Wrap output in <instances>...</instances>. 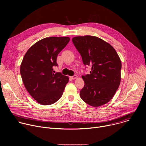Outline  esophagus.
Here are the masks:
<instances>
[{"label": "esophagus", "mask_w": 146, "mask_h": 146, "mask_svg": "<svg viewBox=\"0 0 146 146\" xmlns=\"http://www.w3.org/2000/svg\"><path fill=\"white\" fill-rule=\"evenodd\" d=\"M70 77H71V78H72V79H75V78H77V76L74 75V76Z\"/></svg>", "instance_id": "obj_1"}]
</instances>
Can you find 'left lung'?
<instances>
[{
  "instance_id": "left-lung-1",
  "label": "left lung",
  "mask_w": 146,
  "mask_h": 146,
  "mask_svg": "<svg viewBox=\"0 0 146 146\" xmlns=\"http://www.w3.org/2000/svg\"><path fill=\"white\" fill-rule=\"evenodd\" d=\"M73 43L90 74L82 76L85 85L80 92L88 105L98 107L109 102L120 84L121 62L115 49L102 39L92 36H77Z\"/></svg>"
}]
</instances>
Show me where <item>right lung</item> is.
<instances>
[{"instance_id": "add662e5", "label": "right lung", "mask_w": 146, "mask_h": 146, "mask_svg": "<svg viewBox=\"0 0 146 146\" xmlns=\"http://www.w3.org/2000/svg\"><path fill=\"white\" fill-rule=\"evenodd\" d=\"M69 37H50L39 40L25 54L20 73L32 97L43 105L58 101L63 94L69 77L54 73L58 54L69 43Z\"/></svg>"}]
</instances>
